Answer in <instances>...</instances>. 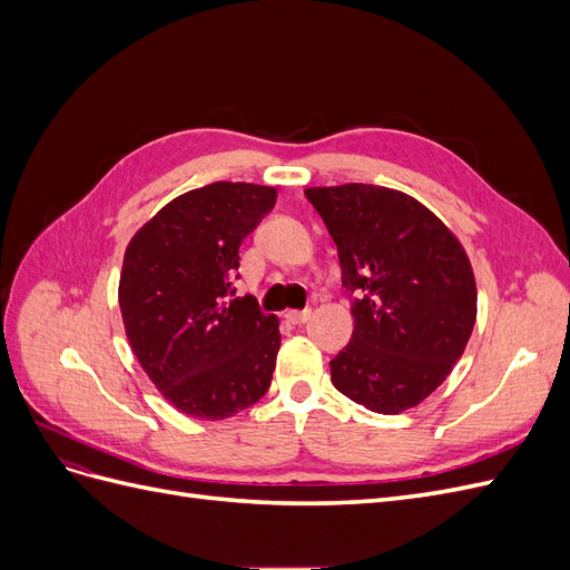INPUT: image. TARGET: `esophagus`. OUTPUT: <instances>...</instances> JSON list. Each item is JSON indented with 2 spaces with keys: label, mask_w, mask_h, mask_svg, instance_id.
Returning a JSON list of instances; mask_svg holds the SVG:
<instances>
[{
  "label": "esophagus",
  "mask_w": 570,
  "mask_h": 570,
  "mask_svg": "<svg viewBox=\"0 0 570 570\" xmlns=\"http://www.w3.org/2000/svg\"><path fill=\"white\" fill-rule=\"evenodd\" d=\"M308 318H312V308H289V312H285V321L292 325H302Z\"/></svg>",
  "instance_id": "obj_1"
}]
</instances>
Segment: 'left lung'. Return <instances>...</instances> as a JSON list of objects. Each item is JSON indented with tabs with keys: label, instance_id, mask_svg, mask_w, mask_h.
I'll list each match as a JSON object with an SVG mask.
<instances>
[{
	"label": "left lung",
	"instance_id": "8db88e82",
	"mask_svg": "<svg viewBox=\"0 0 570 570\" xmlns=\"http://www.w3.org/2000/svg\"><path fill=\"white\" fill-rule=\"evenodd\" d=\"M335 239L354 316L331 361L333 385L375 413H402L435 392L473 333L478 289L454 233L413 197L381 185L308 187Z\"/></svg>",
	"mask_w": 570,
	"mask_h": 570
}]
</instances>
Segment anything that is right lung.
<instances>
[{
  "label": "right lung",
  "instance_id": "right-lung-1",
  "mask_svg": "<svg viewBox=\"0 0 570 570\" xmlns=\"http://www.w3.org/2000/svg\"><path fill=\"white\" fill-rule=\"evenodd\" d=\"M275 187L212 183L168 202L135 233L118 304L130 347L178 411L220 421L266 394L278 318L235 297L239 245L273 209Z\"/></svg>",
  "mask_w": 570,
  "mask_h": 570
}]
</instances>
